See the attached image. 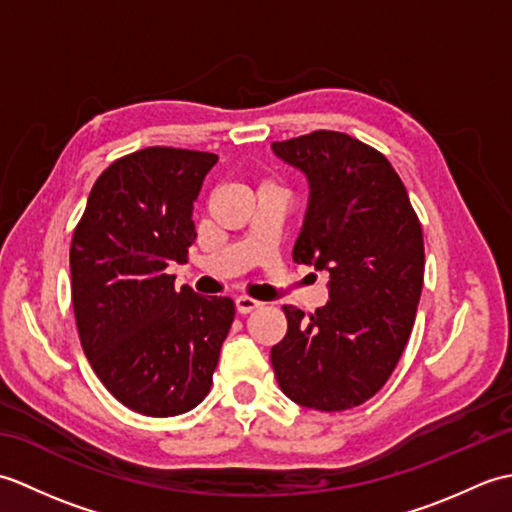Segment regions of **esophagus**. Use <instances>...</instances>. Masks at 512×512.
<instances>
[{
	"label": "esophagus",
	"instance_id": "34e87169",
	"mask_svg": "<svg viewBox=\"0 0 512 512\" xmlns=\"http://www.w3.org/2000/svg\"><path fill=\"white\" fill-rule=\"evenodd\" d=\"M262 306H264L262 301H255V299H250V297H246V295L235 299V310H237L239 314H248V312H253V310H257V308H262Z\"/></svg>",
	"mask_w": 512,
	"mask_h": 512
}]
</instances>
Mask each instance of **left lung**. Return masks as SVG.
Masks as SVG:
<instances>
[{
	"instance_id": "obj_1",
	"label": "left lung",
	"mask_w": 512,
	"mask_h": 512,
	"mask_svg": "<svg viewBox=\"0 0 512 512\" xmlns=\"http://www.w3.org/2000/svg\"><path fill=\"white\" fill-rule=\"evenodd\" d=\"M273 151L308 178L292 259L330 273V301L308 317L284 306L288 332L270 361L297 405L352 409L387 383L409 341L424 279L422 226L394 167L361 140L319 129Z\"/></svg>"
}]
</instances>
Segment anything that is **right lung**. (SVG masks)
I'll return each mask as SVG.
<instances>
[{"label":"right lung","mask_w":512,"mask_h":512,"mask_svg":"<svg viewBox=\"0 0 512 512\" xmlns=\"http://www.w3.org/2000/svg\"><path fill=\"white\" fill-rule=\"evenodd\" d=\"M217 162L209 151L147 147L114 160L90 191L70 246L83 352L107 391L136 413L169 418L209 394L235 317L228 297L173 288L187 262L193 202Z\"/></svg>","instance_id":"right-lung-1"}]
</instances>
